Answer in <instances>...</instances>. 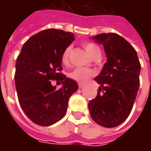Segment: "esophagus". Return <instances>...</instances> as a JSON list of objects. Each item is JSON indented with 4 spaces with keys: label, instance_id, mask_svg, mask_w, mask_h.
Instances as JSON below:
<instances>
[{
    "label": "esophagus",
    "instance_id": "34e87169",
    "mask_svg": "<svg viewBox=\"0 0 151 151\" xmlns=\"http://www.w3.org/2000/svg\"><path fill=\"white\" fill-rule=\"evenodd\" d=\"M84 86H85V84H83V83H79V84H78L79 88H82V87H83Z\"/></svg>",
    "mask_w": 151,
    "mask_h": 151
}]
</instances>
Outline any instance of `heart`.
Listing matches in <instances>:
<instances>
[{"instance_id": "1", "label": "heart", "mask_w": 151, "mask_h": 151, "mask_svg": "<svg viewBox=\"0 0 151 151\" xmlns=\"http://www.w3.org/2000/svg\"><path fill=\"white\" fill-rule=\"evenodd\" d=\"M85 50H86V52L88 53V55H90L91 58H94L97 55L101 56V50L100 48L96 45L95 44L92 43H86L84 44ZM71 51V48L70 47H67L63 52L62 55V62L64 64H66L69 61V58H70V54ZM93 76V72L84 67H76L69 74V76L73 80L78 81V82H86L89 79Z\"/></svg>"}]
</instances>
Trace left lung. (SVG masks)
<instances>
[{"label":"left lung","mask_w":151,"mask_h":151,"mask_svg":"<svg viewBox=\"0 0 151 151\" xmlns=\"http://www.w3.org/2000/svg\"><path fill=\"white\" fill-rule=\"evenodd\" d=\"M102 44L107 62L95 77L100 85L96 98L88 108L97 124L114 128L124 123L133 108L139 86L140 63L134 47L117 33H101L92 37Z\"/></svg>","instance_id":"8db88e82"}]
</instances>
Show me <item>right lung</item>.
<instances>
[{
	"mask_svg": "<svg viewBox=\"0 0 151 151\" xmlns=\"http://www.w3.org/2000/svg\"><path fill=\"white\" fill-rule=\"evenodd\" d=\"M75 40L72 32L49 28L28 38L16 63L15 85L24 113L40 126H50L64 118L69 98L78 90L76 81L60 73L62 55ZM60 80L56 89L52 79Z\"/></svg>",
	"mask_w": 151,
	"mask_h": 151,
	"instance_id": "right-lung-1",
	"label": "right lung"
}]
</instances>
